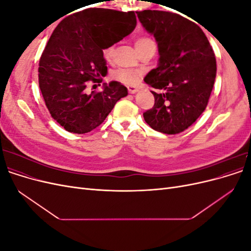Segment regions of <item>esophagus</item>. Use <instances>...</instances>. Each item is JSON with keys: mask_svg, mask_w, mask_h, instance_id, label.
Here are the masks:
<instances>
[{"mask_svg": "<svg viewBox=\"0 0 251 251\" xmlns=\"http://www.w3.org/2000/svg\"><path fill=\"white\" fill-rule=\"evenodd\" d=\"M127 91H128V93L134 94V93L137 92V91H138V88L136 87V86H127Z\"/></svg>", "mask_w": 251, "mask_h": 251, "instance_id": "34e87169", "label": "esophagus"}]
</instances>
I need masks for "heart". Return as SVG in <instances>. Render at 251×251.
<instances>
[{
    "mask_svg": "<svg viewBox=\"0 0 251 251\" xmlns=\"http://www.w3.org/2000/svg\"><path fill=\"white\" fill-rule=\"evenodd\" d=\"M150 46H156V45L153 39H151L149 36L138 37L135 42L136 50H137L139 53ZM101 53H102L103 58L107 60V62H110L114 55V46L113 45H110V46L103 47L101 50ZM141 75H142V71L126 69V68H119V69L115 70L112 73V78L121 83H125V85L133 86L135 83L138 82Z\"/></svg>",
    "mask_w": 251,
    "mask_h": 251,
    "instance_id": "obj_1",
    "label": "heart"
}]
</instances>
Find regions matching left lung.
Here are the masks:
<instances>
[{"mask_svg":"<svg viewBox=\"0 0 251 251\" xmlns=\"http://www.w3.org/2000/svg\"><path fill=\"white\" fill-rule=\"evenodd\" d=\"M143 27L158 43L159 65L144 81L155 104L143 113L155 131L174 135L191 126L204 112L214 88L217 63L206 35L196 23L160 10L137 12Z\"/></svg>","mask_w":251,"mask_h":251,"instance_id":"8db88e82","label":"left lung"}]
</instances>
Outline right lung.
I'll list each match as a JSON object with an SVG mask.
<instances>
[{"label": "right lung", "instance_id": "obj_1", "mask_svg": "<svg viewBox=\"0 0 251 251\" xmlns=\"http://www.w3.org/2000/svg\"><path fill=\"white\" fill-rule=\"evenodd\" d=\"M136 23L134 11L88 8L65 18L52 32L39 63V85L52 118L66 131L94 130L127 95L117 81L100 92L89 93L87 86L89 81L100 83L108 72L102 48L130 34Z\"/></svg>", "mask_w": 251, "mask_h": 251}]
</instances>
